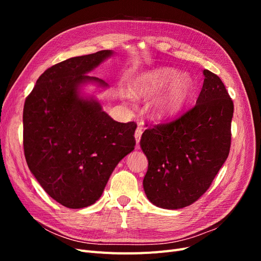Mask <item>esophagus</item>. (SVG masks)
I'll return each mask as SVG.
<instances>
[{
    "label": "esophagus",
    "mask_w": 261,
    "mask_h": 261,
    "mask_svg": "<svg viewBox=\"0 0 261 261\" xmlns=\"http://www.w3.org/2000/svg\"><path fill=\"white\" fill-rule=\"evenodd\" d=\"M141 134H143V128H141V126H140V125H138V127L136 128V132H135V139H136V144H137V146H138L139 141H140Z\"/></svg>",
    "instance_id": "esophagus-1"
}]
</instances>
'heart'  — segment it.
Segmentation results:
<instances>
[{
	"label": "heart",
	"mask_w": 261,
	"mask_h": 261,
	"mask_svg": "<svg viewBox=\"0 0 261 261\" xmlns=\"http://www.w3.org/2000/svg\"><path fill=\"white\" fill-rule=\"evenodd\" d=\"M168 89L158 96L150 107L151 114L159 120L176 115L191 100L194 92L192 76L172 67H160L138 75L132 83V92L139 97H150Z\"/></svg>",
	"instance_id": "heart-1"
}]
</instances>
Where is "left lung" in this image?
I'll return each instance as SVG.
<instances>
[{
  "label": "left lung",
  "instance_id": "8db88e82",
  "mask_svg": "<svg viewBox=\"0 0 261 261\" xmlns=\"http://www.w3.org/2000/svg\"><path fill=\"white\" fill-rule=\"evenodd\" d=\"M203 76L193 109L141 136L148 159L143 185L156 207L174 210L198 200L230 152L233 101L216 74L204 69Z\"/></svg>",
  "mask_w": 261,
  "mask_h": 261
}]
</instances>
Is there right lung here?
Returning <instances> with one entry per match:
<instances>
[{"mask_svg": "<svg viewBox=\"0 0 261 261\" xmlns=\"http://www.w3.org/2000/svg\"><path fill=\"white\" fill-rule=\"evenodd\" d=\"M113 55L102 50L58 63L38 78L22 113L23 152L30 172L54 200L91 206L113 170L136 145L134 122L118 123L82 87L109 85L89 72Z\"/></svg>", "mask_w": 261, "mask_h": 261, "instance_id": "1", "label": "right lung"}]
</instances>
